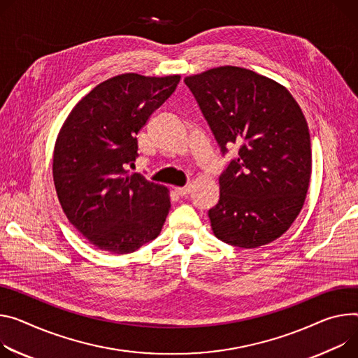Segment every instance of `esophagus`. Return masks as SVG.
<instances>
[{"label":"esophagus","mask_w":358,"mask_h":358,"mask_svg":"<svg viewBox=\"0 0 358 358\" xmlns=\"http://www.w3.org/2000/svg\"><path fill=\"white\" fill-rule=\"evenodd\" d=\"M176 191H177V194H178V196H181V197H185V196H188V194L191 192V185H185V187H178V188H176Z\"/></svg>","instance_id":"obj_1"}]
</instances>
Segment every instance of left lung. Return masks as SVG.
<instances>
[{
	"instance_id": "1",
	"label": "left lung",
	"mask_w": 358,
	"mask_h": 358,
	"mask_svg": "<svg viewBox=\"0 0 358 358\" xmlns=\"http://www.w3.org/2000/svg\"><path fill=\"white\" fill-rule=\"evenodd\" d=\"M222 152L238 147L221 173L220 200L208 210L215 237L257 248L281 237L303 208L311 176L306 117L287 88L240 67L184 80Z\"/></svg>"
}]
</instances>
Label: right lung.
Listing matches in <instances>:
<instances>
[{"mask_svg": "<svg viewBox=\"0 0 358 358\" xmlns=\"http://www.w3.org/2000/svg\"><path fill=\"white\" fill-rule=\"evenodd\" d=\"M178 83L180 76L113 77L91 90L61 128L52 158L57 196L96 248L133 252L166 222L169 189L128 169L138 157V131Z\"/></svg>", "mask_w": 358, "mask_h": 358, "instance_id": "right-lung-1", "label": "right lung"}]
</instances>
